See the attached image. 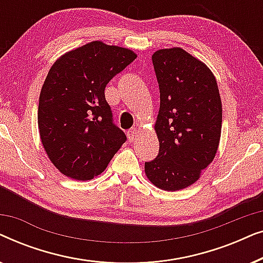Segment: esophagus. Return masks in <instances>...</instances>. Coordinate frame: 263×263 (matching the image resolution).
<instances>
[{
	"instance_id": "obj_1",
	"label": "esophagus",
	"mask_w": 263,
	"mask_h": 263,
	"mask_svg": "<svg viewBox=\"0 0 263 263\" xmlns=\"http://www.w3.org/2000/svg\"><path fill=\"white\" fill-rule=\"evenodd\" d=\"M127 134H128V138H129V140H135V138L136 136H138V134H139V132L136 130L135 128H133V129H129V130L127 132Z\"/></svg>"
}]
</instances>
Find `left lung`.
<instances>
[{"mask_svg":"<svg viewBox=\"0 0 263 263\" xmlns=\"http://www.w3.org/2000/svg\"><path fill=\"white\" fill-rule=\"evenodd\" d=\"M152 62L160 92L156 122L159 153L146 161L151 182L164 190L192 185L214 159L222 109L214 75L181 48L158 50Z\"/></svg>","mask_w":263,"mask_h":263,"instance_id":"1","label":"left lung"}]
</instances>
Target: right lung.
Instances as JSON below:
<instances>
[{"instance_id": "obj_1", "label": "right lung", "mask_w": 263, "mask_h": 263, "mask_svg": "<svg viewBox=\"0 0 263 263\" xmlns=\"http://www.w3.org/2000/svg\"><path fill=\"white\" fill-rule=\"evenodd\" d=\"M135 59L132 50L92 42L50 68L39 96V134L50 160L67 177L88 181L100 175L127 141L104 91Z\"/></svg>"}]
</instances>
